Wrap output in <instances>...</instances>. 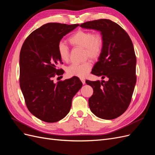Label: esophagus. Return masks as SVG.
I'll return each mask as SVG.
<instances>
[{"instance_id":"esophagus-1","label":"esophagus","mask_w":155,"mask_h":155,"mask_svg":"<svg viewBox=\"0 0 155 155\" xmlns=\"http://www.w3.org/2000/svg\"><path fill=\"white\" fill-rule=\"evenodd\" d=\"M81 82H82V83L83 84V85H85V80L84 79H81Z\"/></svg>"}]
</instances>
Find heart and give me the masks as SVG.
<instances>
[{
    "mask_svg": "<svg viewBox=\"0 0 155 155\" xmlns=\"http://www.w3.org/2000/svg\"><path fill=\"white\" fill-rule=\"evenodd\" d=\"M69 43L74 46L83 48L85 58L96 59L101 55L104 48V39L100 34H95L85 31L79 30L70 37ZM60 58L64 62L69 60V48L63 42H60L58 46ZM92 68L90 61L81 64L73 63L67 68V73L70 76L84 78Z\"/></svg>",
    "mask_w": 155,
    "mask_h": 155,
    "instance_id": "heart-1",
    "label": "heart"
}]
</instances>
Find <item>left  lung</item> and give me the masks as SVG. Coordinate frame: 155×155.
<instances>
[{
  "label": "left lung",
  "mask_w": 155,
  "mask_h": 155,
  "mask_svg": "<svg viewBox=\"0 0 155 155\" xmlns=\"http://www.w3.org/2000/svg\"><path fill=\"white\" fill-rule=\"evenodd\" d=\"M80 26L100 31L104 39L102 52L91 73L107 81L86 80L94 91L89 107L98 118L115 119L127 109L137 82L132 41L122 28L109 19L88 21Z\"/></svg>",
  "instance_id": "obj_1"
}]
</instances>
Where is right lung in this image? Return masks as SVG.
<instances>
[{"label": "right lung", "instance_id": "1", "mask_svg": "<svg viewBox=\"0 0 155 155\" xmlns=\"http://www.w3.org/2000/svg\"><path fill=\"white\" fill-rule=\"evenodd\" d=\"M79 25L47 23L27 37L21 50L20 87L28 109L36 118L54 123L69 112L73 97L82 87L78 77L54 83L61 61L58 46L63 37Z\"/></svg>", "mask_w": 155, "mask_h": 155}]
</instances>
